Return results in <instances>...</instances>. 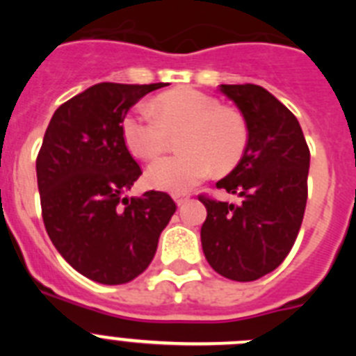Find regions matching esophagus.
I'll list each match as a JSON object with an SVG mask.
<instances>
[{
    "label": "esophagus",
    "mask_w": 356,
    "mask_h": 356,
    "mask_svg": "<svg viewBox=\"0 0 356 356\" xmlns=\"http://www.w3.org/2000/svg\"><path fill=\"white\" fill-rule=\"evenodd\" d=\"M188 197H191V196H187V194H175L176 205H178V207H184L185 203H187V201H188Z\"/></svg>",
    "instance_id": "obj_1"
}]
</instances>
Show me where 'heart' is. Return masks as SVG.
<instances>
[{
	"label": "heart",
	"instance_id": "1",
	"mask_svg": "<svg viewBox=\"0 0 356 356\" xmlns=\"http://www.w3.org/2000/svg\"><path fill=\"white\" fill-rule=\"evenodd\" d=\"M180 135V155L151 163L146 172L151 187L187 193L209 178L213 168L234 169L246 153L250 130L246 118L234 106L197 89H172L156 96L151 110L137 106L122 121V137L134 155L155 160Z\"/></svg>",
	"mask_w": 356,
	"mask_h": 356
}]
</instances>
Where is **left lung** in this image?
<instances>
[{"instance_id": "1", "label": "left lung", "mask_w": 356, "mask_h": 356, "mask_svg": "<svg viewBox=\"0 0 356 356\" xmlns=\"http://www.w3.org/2000/svg\"><path fill=\"white\" fill-rule=\"evenodd\" d=\"M246 118L250 140L237 168L216 184L242 203L200 194L207 207L201 246L216 273L253 282L275 271L291 253L303 222L310 149L291 110L264 87L221 85Z\"/></svg>"}]
</instances>
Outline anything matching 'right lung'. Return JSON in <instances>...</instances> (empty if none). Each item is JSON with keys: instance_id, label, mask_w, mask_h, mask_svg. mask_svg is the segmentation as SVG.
<instances>
[{"instance_id": "obj_1", "label": "right lung", "mask_w": 356, "mask_h": 356, "mask_svg": "<svg viewBox=\"0 0 356 356\" xmlns=\"http://www.w3.org/2000/svg\"><path fill=\"white\" fill-rule=\"evenodd\" d=\"M163 83H97L55 110L37 155L42 221L80 275L105 285L146 271L176 212L168 193L124 197L143 175L122 137L128 110Z\"/></svg>"}]
</instances>
